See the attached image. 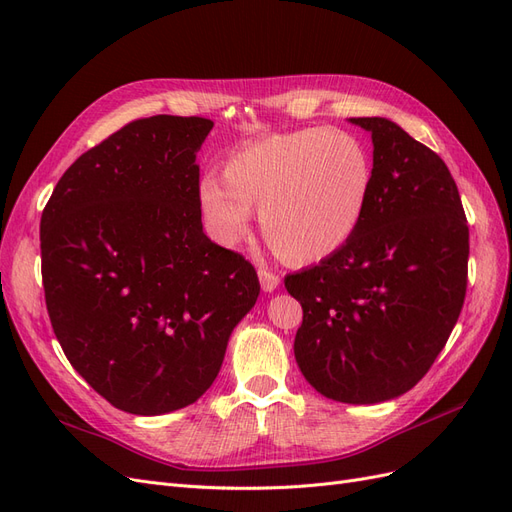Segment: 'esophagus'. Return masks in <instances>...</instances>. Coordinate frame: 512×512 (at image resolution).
<instances>
[{
    "label": "esophagus",
    "mask_w": 512,
    "mask_h": 512,
    "mask_svg": "<svg viewBox=\"0 0 512 512\" xmlns=\"http://www.w3.org/2000/svg\"><path fill=\"white\" fill-rule=\"evenodd\" d=\"M258 280H260V288L265 292H273V290H277V286H280V275H275L267 269L258 271Z\"/></svg>",
    "instance_id": "34e87169"
}]
</instances>
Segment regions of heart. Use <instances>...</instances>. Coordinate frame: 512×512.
<instances>
[{
	"label": "heart",
	"mask_w": 512,
	"mask_h": 512,
	"mask_svg": "<svg viewBox=\"0 0 512 512\" xmlns=\"http://www.w3.org/2000/svg\"><path fill=\"white\" fill-rule=\"evenodd\" d=\"M222 177L205 175L196 205L211 239L232 247L252 228V209L271 250L288 265H312L354 237L371 194V160L344 130L271 134L237 149Z\"/></svg>",
	"instance_id": "obj_1"
}]
</instances>
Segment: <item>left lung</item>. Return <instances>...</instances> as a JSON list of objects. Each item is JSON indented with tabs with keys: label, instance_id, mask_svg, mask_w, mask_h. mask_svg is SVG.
I'll use <instances>...</instances> for the list:
<instances>
[{
	"label": "left lung",
	"instance_id": "1",
	"mask_svg": "<svg viewBox=\"0 0 512 512\" xmlns=\"http://www.w3.org/2000/svg\"><path fill=\"white\" fill-rule=\"evenodd\" d=\"M371 134L374 181L354 237L286 275L303 307L294 359L314 389L344 404L408 393L444 348L468 286L470 232L451 170L384 117Z\"/></svg>",
	"mask_w": 512,
	"mask_h": 512
}]
</instances>
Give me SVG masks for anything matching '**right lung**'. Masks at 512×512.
Wrapping results in <instances>:
<instances>
[{
  "label": "right lung",
  "mask_w": 512,
  "mask_h": 512,
  "mask_svg": "<svg viewBox=\"0 0 512 512\" xmlns=\"http://www.w3.org/2000/svg\"><path fill=\"white\" fill-rule=\"evenodd\" d=\"M211 119H138L59 179L40 220L42 284L70 365L115 408L158 416L218 378L260 284L200 222L196 153Z\"/></svg>",
  "instance_id": "add662e5"
}]
</instances>
